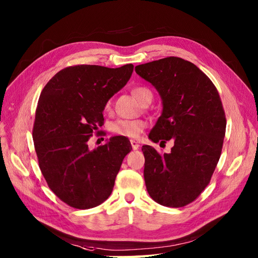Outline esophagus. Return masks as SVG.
Segmentation results:
<instances>
[{"label":"esophagus","mask_w":258,"mask_h":258,"mask_svg":"<svg viewBox=\"0 0 258 258\" xmlns=\"http://www.w3.org/2000/svg\"><path fill=\"white\" fill-rule=\"evenodd\" d=\"M131 145H132V149L133 150H138L139 149V147H140V144L138 143V142H136V141H131Z\"/></svg>","instance_id":"34e87169"}]
</instances>
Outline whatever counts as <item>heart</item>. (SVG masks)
Masks as SVG:
<instances>
[{
    "label": "heart",
    "instance_id": "b5f03b06",
    "mask_svg": "<svg viewBox=\"0 0 258 258\" xmlns=\"http://www.w3.org/2000/svg\"><path fill=\"white\" fill-rule=\"evenodd\" d=\"M132 94L142 105H144L145 103L149 102L151 103L153 100V94L151 90L147 89L145 86L134 87L132 90ZM109 106H111V102H107L105 108L108 109ZM145 126V122L142 119H117L111 123V125H109V130H111V132L113 134L117 136L136 139L143 133Z\"/></svg>",
    "mask_w": 258,
    "mask_h": 258
}]
</instances>
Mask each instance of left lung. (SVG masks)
I'll list each match as a JSON object with an SVG mask.
<instances>
[{"label":"left lung","instance_id":"obj_1","mask_svg":"<svg viewBox=\"0 0 258 258\" xmlns=\"http://www.w3.org/2000/svg\"><path fill=\"white\" fill-rule=\"evenodd\" d=\"M160 93L163 112L149 138L173 140L171 153L143 145L147 191L158 204L183 207L205 189L221 157L226 117L220 94L195 64L169 56L135 67Z\"/></svg>","mask_w":258,"mask_h":258}]
</instances>
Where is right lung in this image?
I'll return each mask as SVG.
<instances>
[{
  "instance_id": "obj_1",
  "label": "right lung",
  "mask_w": 258,
  "mask_h": 258,
  "mask_svg": "<svg viewBox=\"0 0 258 258\" xmlns=\"http://www.w3.org/2000/svg\"><path fill=\"white\" fill-rule=\"evenodd\" d=\"M133 69V64L69 67L42 90L33 126L38 166L48 187L71 207L87 210L106 201L132 150L120 136L94 150L89 141L103 125L107 101L126 85Z\"/></svg>"
}]
</instances>
